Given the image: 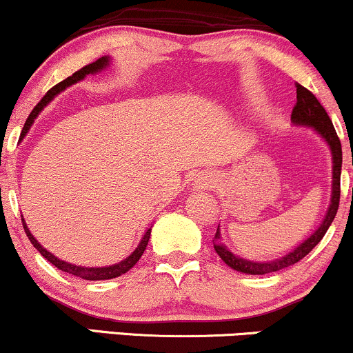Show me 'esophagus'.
Here are the masks:
<instances>
[{
    "instance_id": "34e87169",
    "label": "esophagus",
    "mask_w": 353,
    "mask_h": 353,
    "mask_svg": "<svg viewBox=\"0 0 353 353\" xmlns=\"http://www.w3.org/2000/svg\"><path fill=\"white\" fill-rule=\"evenodd\" d=\"M213 183H214V181L211 180V178H208V176H200V178H198V185H200L201 188H208V186H211Z\"/></svg>"
}]
</instances>
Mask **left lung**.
Wrapping results in <instances>:
<instances>
[{"instance_id": "1", "label": "left lung", "mask_w": 353, "mask_h": 353, "mask_svg": "<svg viewBox=\"0 0 353 353\" xmlns=\"http://www.w3.org/2000/svg\"><path fill=\"white\" fill-rule=\"evenodd\" d=\"M292 125L296 127H309L312 128L316 134L321 137L322 140L329 147L330 155H332V193H330V203L329 208L325 211V216L322 219L321 225L317 226V230L314 231L309 238H305L301 244H297L294 250H291L288 254L281 256V258L272 259V261H251L244 259L241 256L234 254L228 250L221 241V231H218L214 234L213 246L214 251L218 252V256L225 261L226 266H230L234 271L243 272V274H251V276H261V274H269V272L281 271V269L292 266V264L299 263L302 258L309 254L314 248L321 243V239L324 238V234L329 230V226L332 225L335 214L339 210V201H341V172H342V145L339 140L337 132L332 125V120L329 119L324 107L321 105V102L317 101L316 95L310 90L297 84V102L294 105L292 115H291Z\"/></svg>"}]
</instances>
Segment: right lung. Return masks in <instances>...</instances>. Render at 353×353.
I'll list each match as a JSON object with an SVG mask.
<instances>
[{"instance_id": "right-lung-1", "label": "right lung", "mask_w": 353, "mask_h": 353, "mask_svg": "<svg viewBox=\"0 0 353 353\" xmlns=\"http://www.w3.org/2000/svg\"><path fill=\"white\" fill-rule=\"evenodd\" d=\"M110 62H112V57L103 56V57H101V59H97L95 62H92V64H87L85 68L79 69L77 72H74L72 76H69L68 79H64V81L59 82V84L54 85L52 89L49 90V92L46 94L43 99H41V102L37 103L34 109H32L31 114H29L26 123H24V127H23V132H21V140H23L24 137L28 135L29 128L32 127V123H34V120L37 119V115L41 114V110H43L44 107L48 105V103L51 102L52 99L56 97L57 94H61L62 90H65V89H68V87H70V85L77 84V82L84 81V79H85L87 76H94V74L102 72L103 69L109 68ZM21 218H23V216H21ZM23 226H24V231H26L29 241L32 243V246H34L36 250L39 251L41 254H43L46 259L49 261V263L54 264V266H56L57 269H61V271L69 272V274L77 276V277H81V279H85V281H105V279H114V277H119V276L125 274L127 271H130V269L134 268L135 264H137V261L142 258L143 251L147 250L148 239H150V233H152V226H150V228H148V230L143 233L142 239H140V243H139V246H137L135 250L132 251L130 254H128L125 259L120 261V263L110 264V266H102V268H85V266H77V264L68 263V261H62V259L57 258V256H54L52 252H49L48 250H46V248H43L39 243H37V239L34 238V236L31 234V231H29V228H28L26 221H24V219H23Z\"/></svg>"}]
</instances>
